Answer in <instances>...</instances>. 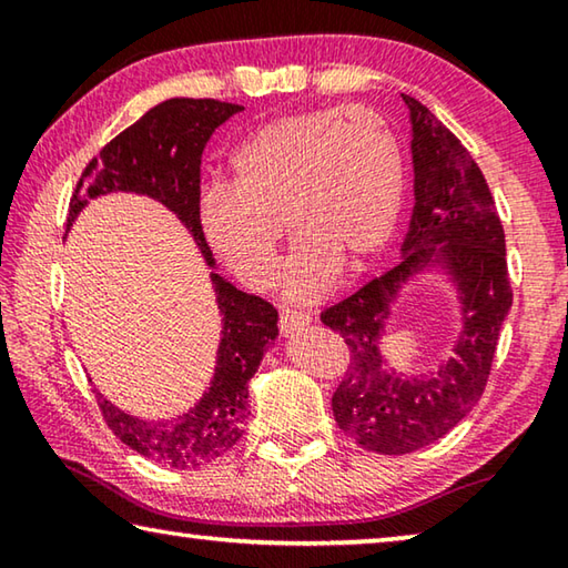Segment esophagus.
Returning <instances> with one entry per match:
<instances>
[{"label":"esophagus","mask_w":568,"mask_h":568,"mask_svg":"<svg viewBox=\"0 0 568 568\" xmlns=\"http://www.w3.org/2000/svg\"><path fill=\"white\" fill-rule=\"evenodd\" d=\"M311 323L305 313H297V311H283L281 313V321H277V328H281L283 335H293L297 331H303L305 325Z\"/></svg>","instance_id":"1"}]
</instances>
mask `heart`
Wrapping results in <instances>:
<instances>
[{"label":"heart","instance_id":"heart-1","mask_svg":"<svg viewBox=\"0 0 568 568\" xmlns=\"http://www.w3.org/2000/svg\"><path fill=\"white\" fill-rule=\"evenodd\" d=\"M233 185L200 200L220 261L255 291L273 285L283 223L295 243L285 295L318 301L341 267L363 273L396 233L403 158L388 122L363 104L285 114L235 150Z\"/></svg>","mask_w":568,"mask_h":568}]
</instances>
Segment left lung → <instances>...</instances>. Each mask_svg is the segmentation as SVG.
<instances>
[{
  "mask_svg": "<svg viewBox=\"0 0 568 568\" xmlns=\"http://www.w3.org/2000/svg\"><path fill=\"white\" fill-rule=\"evenodd\" d=\"M413 124L416 205L398 265L345 301L325 307L321 321L351 351L345 376L333 393V416L345 436L365 450L403 456L436 444L486 390L496 343L514 301L506 237L484 172L460 140L418 100L403 94ZM444 242L465 297V333L457 358L430 377L400 382L379 371L377 338L389 303L413 270Z\"/></svg>",
  "mask_w": 568,
  "mask_h": 568,
  "instance_id": "1",
  "label": "left lung"
}]
</instances>
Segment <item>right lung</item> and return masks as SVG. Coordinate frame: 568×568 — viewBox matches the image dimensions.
Here are the masks:
<instances>
[{"label": "right lung", "instance_id": "1", "mask_svg": "<svg viewBox=\"0 0 568 568\" xmlns=\"http://www.w3.org/2000/svg\"><path fill=\"white\" fill-rule=\"evenodd\" d=\"M243 108L220 100L175 98L122 130L90 160L72 192L67 227L92 197L140 192L155 197L185 225L207 265L213 253L200 227V160L210 134ZM223 313V338L210 388L195 408L172 420H142L114 408L98 393L108 428L140 456L170 468H197L233 448L247 423V383L277 335V311L261 295H247L210 273Z\"/></svg>", "mask_w": 568, "mask_h": 568}]
</instances>
